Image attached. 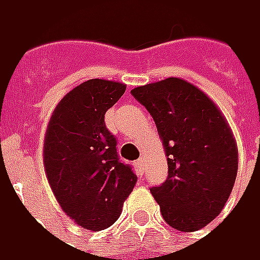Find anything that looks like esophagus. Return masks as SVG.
<instances>
[{"label": "esophagus", "mask_w": 260, "mask_h": 260, "mask_svg": "<svg viewBox=\"0 0 260 260\" xmlns=\"http://www.w3.org/2000/svg\"><path fill=\"white\" fill-rule=\"evenodd\" d=\"M136 166L139 169V173L142 175L143 170H144V158H139V160L136 161Z\"/></svg>", "instance_id": "esophagus-1"}]
</instances>
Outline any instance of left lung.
<instances>
[{
	"instance_id": "left-lung-1",
	"label": "left lung",
	"mask_w": 260,
	"mask_h": 260,
	"mask_svg": "<svg viewBox=\"0 0 260 260\" xmlns=\"http://www.w3.org/2000/svg\"><path fill=\"white\" fill-rule=\"evenodd\" d=\"M156 123L166 182L151 187L163 219L194 232L222 212L238 175V146L222 111L196 85L170 77L132 90Z\"/></svg>"
}]
</instances>
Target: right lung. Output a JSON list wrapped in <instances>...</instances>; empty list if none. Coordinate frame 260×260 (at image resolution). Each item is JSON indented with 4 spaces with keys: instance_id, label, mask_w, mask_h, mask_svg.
I'll return each mask as SVG.
<instances>
[{
    "instance_id": "1",
    "label": "right lung",
    "mask_w": 260,
    "mask_h": 260,
    "mask_svg": "<svg viewBox=\"0 0 260 260\" xmlns=\"http://www.w3.org/2000/svg\"><path fill=\"white\" fill-rule=\"evenodd\" d=\"M126 84L93 78L67 93L53 111L44 139V169L54 196L67 215L88 231L109 228L120 217L137 182L120 163L117 140L104 123L106 111Z\"/></svg>"
}]
</instances>
